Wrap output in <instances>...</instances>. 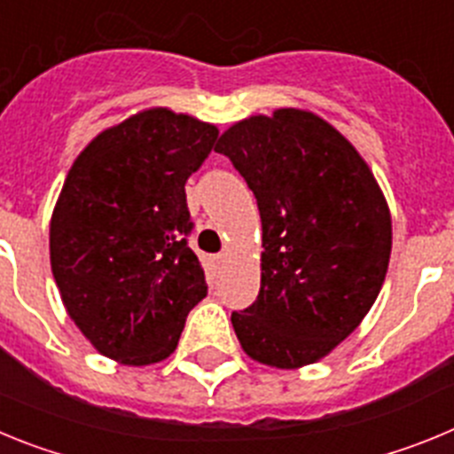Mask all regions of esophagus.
<instances>
[{
	"instance_id": "esophagus-1",
	"label": "esophagus",
	"mask_w": 454,
	"mask_h": 454,
	"mask_svg": "<svg viewBox=\"0 0 454 454\" xmlns=\"http://www.w3.org/2000/svg\"><path fill=\"white\" fill-rule=\"evenodd\" d=\"M215 262H218V263H224V262H227V252H220V254L215 256Z\"/></svg>"
}]
</instances>
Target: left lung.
I'll list each match as a JSON object with an SVG mask.
<instances>
[{"label": "left lung", "instance_id": "obj_1", "mask_svg": "<svg viewBox=\"0 0 454 454\" xmlns=\"http://www.w3.org/2000/svg\"><path fill=\"white\" fill-rule=\"evenodd\" d=\"M215 152L262 215V288L231 314L240 346L266 366L318 362L380 295L391 256L387 200L350 140L300 108L240 120Z\"/></svg>", "mask_w": 454, "mask_h": 454}]
</instances>
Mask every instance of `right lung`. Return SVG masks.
Returning <instances> with one entry per match:
<instances>
[{"mask_svg":"<svg viewBox=\"0 0 454 454\" xmlns=\"http://www.w3.org/2000/svg\"><path fill=\"white\" fill-rule=\"evenodd\" d=\"M218 129L168 108L136 114L88 143L50 223V262L67 314L104 356L147 366L177 348L207 295L186 182Z\"/></svg>","mask_w":454,"mask_h":454,"instance_id":"add662e5","label":"right lung"}]
</instances>
